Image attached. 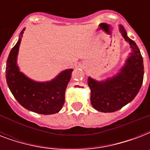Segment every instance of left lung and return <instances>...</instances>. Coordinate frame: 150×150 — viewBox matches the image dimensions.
Masks as SVG:
<instances>
[{
    "label": "left lung",
    "mask_w": 150,
    "mask_h": 150,
    "mask_svg": "<svg viewBox=\"0 0 150 150\" xmlns=\"http://www.w3.org/2000/svg\"><path fill=\"white\" fill-rule=\"evenodd\" d=\"M121 35L129 43L132 53L120 72L105 81H96L89 77L88 85L91 90L92 106L103 113L118 110L130 103L139 91L143 82V59L136 43L128 36L120 25Z\"/></svg>",
    "instance_id": "8db88e82"
}]
</instances>
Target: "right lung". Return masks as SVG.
<instances>
[{"instance_id": "obj_1", "label": "right lung", "mask_w": 150, "mask_h": 150, "mask_svg": "<svg viewBox=\"0 0 150 150\" xmlns=\"http://www.w3.org/2000/svg\"><path fill=\"white\" fill-rule=\"evenodd\" d=\"M11 49L6 64V80L11 93L25 109L40 114H53L61 110L64 103V93L73 69L61 71L50 82H39L21 72L17 56L22 34Z\"/></svg>"}]
</instances>
